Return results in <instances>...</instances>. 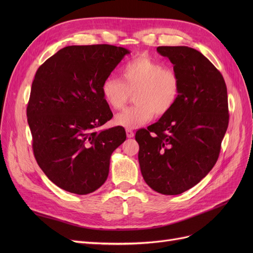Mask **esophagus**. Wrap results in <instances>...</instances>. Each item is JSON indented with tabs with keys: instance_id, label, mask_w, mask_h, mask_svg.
<instances>
[{
	"instance_id": "1",
	"label": "esophagus",
	"mask_w": 253,
	"mask_h": 253,
	"mask_svg": "<svg viewBox=\"0 0 253 253\" xmlns=\"http://www.w3.org/2000/svg\"><path fill=\"white\" fill-rule=\"evenodd\" d=\"M126 136H127V138H132V137H134V132H133V129L126 128Z\"/></svg>"
}]
</instances>
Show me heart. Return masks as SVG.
Returning <instances> with one entry per match:
<instances>
[{
	"mask_svg": "<svg viewBox=\"0 0 253 253\" xmlns=\"http://www.w3.org/2000/svg\"><path fill=\"white\" fill-rule=\"evenodd\" d=\"M121 79L109 76L101 84V95L113 110H120L134 93L136 105L119 113L114 119L116 126L136 128L149 122L154 113L158 116L170 112L180 93L176 73L148 56L129 60L120 70Z\"/></svg>",
	"mask_w": 253,
	"mask_h": 253,
	"instance_id": "heart-1",
	"label": "heart"
}]
</instances>
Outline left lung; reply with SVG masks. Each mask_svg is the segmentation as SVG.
Returning <instances> with one entry per match:
<instances>
[{
    "label": "left lung",
    "mask_w": 253,
    "mask_h": 253,
    "mask_svg": "<svg viewBox=\"0 0 253 253\" xmlns=\"http://www.w3.org/2000/svg\"><path fill=\"white\" fill-rule=\"evenodd\" d=\"M178 76L174 108L136 132L140 171L158 193L177 195L197 185L216 164L229 124L227 86L202 52L188 46H159Z\"/></svg>",
    "instance_id": "obj_1"
}]
</instances>
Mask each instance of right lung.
<instances>
[{"label":"right lung","instance_id":"add662e5","mask_svg":"<svg viewBox=\"0 0 253 253\" xmlns=\"http://www.w3.org/2000/svg\"><path fill=\"white\" fill-rule=\"evenodd\" d=\"M129 50L72 45L38 68L27 105L38 165L67 192L85 195L105 182L112 153L126 138L122 126L98 131L113 117L101 84Z\"/></svg>","mask_w":253,"mask_h":253}]
</instances>
